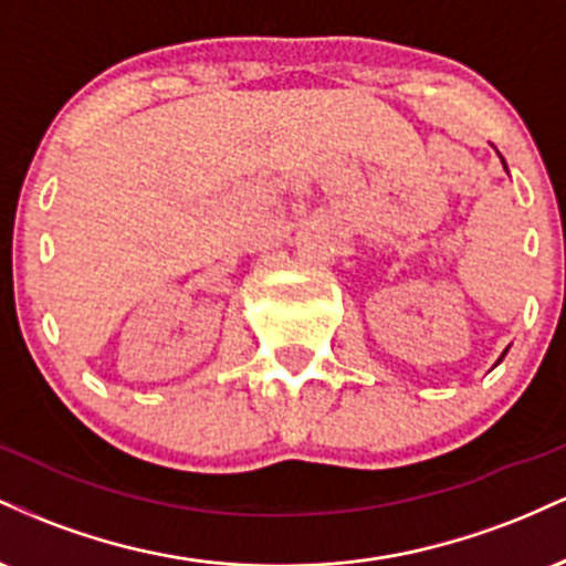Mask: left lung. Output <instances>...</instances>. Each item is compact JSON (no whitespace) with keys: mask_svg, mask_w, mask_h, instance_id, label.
Segmentation results:
<instances>
[{"mask_svg":"<svg viewBox=\"0 0 566 566\" xmlns=\"http://www.w3.org/2000/svg\"><path fill=\"white\" fill-rule=\"evenodd\" d=\"M503 165H505V161H503ZM503 356H505V354H503Z\"/></svg>","mask_w":566,"mask_h":566,"instance_id":"8db88e82","label":"left lung"}]
</instances>
